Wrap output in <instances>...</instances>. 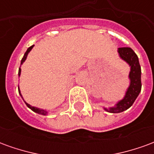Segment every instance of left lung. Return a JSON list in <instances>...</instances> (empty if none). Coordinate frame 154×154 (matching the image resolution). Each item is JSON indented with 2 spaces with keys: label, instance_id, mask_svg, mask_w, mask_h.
<instances>
[{
  "label": "left lung",
  "instance_id": "obj_1",
  "mask_svg": "<svg viewBox=\"0 0 154 154\" xmlns=\"http://www.w3.org/2000/svg\"><path fill=\"white\" fill-rule=\"evenodd\" d=\"M118 54L119 57L125 61L130 67L129 74V86L125 91V95L122 100L116 104L115 106L105 108L104 110L110 113H120L132 106L136 98L141 91V67L139 57L131 48H119Z\"/></svg>",
  "mask_w": 154,
  "mask_h": 154
}]
</instances>
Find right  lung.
I'll return each instance as SVG.
<instances>
[{
  "label": "right lung",
  "mask_w": 154,
  "mask_h": 154,
  "mask_svg": "<svg viewBox=\"0 0 154 154\" xmlns=\"http://www.w3.org/2000/svg\"><path fill=\"white\" fill-rule=\"evenodd\" d=\"M33 47H34V45H32V46H30V47L28 49H27V51L25 52V55H24V57H23V58L21 59V63H20V64H23V63L25 62V60H26V57H27V56H28V54L31 51V49L33 48ZM20 73H21V69H20V68H19V77L20 76ZM19 88V87H18ZM19 93H20V97H22V95L21 93H20V89H19ZM23 98V97H22ZM24 100V99H23ZM25 104H26V106L29 108V109H31L34 112H35V113H38L39 114V115H42V116H47L48 114V111H46L45 110H43V109H39V108H37V107H35V106H30L29 104L26 103L25 102Z\"/></svg>",
  "instance_id": "right-lung-1"
}]
</instances>
